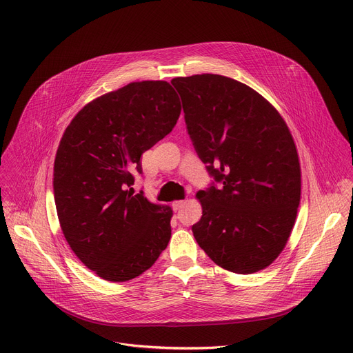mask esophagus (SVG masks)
<instances>
[{
	"label": "esophagus",
	"instance_id": "esophagus-1",
	"mask_svg": "<svg viewBox=\"0 0 353 353\" xmlns=\"http://www.w3.org/2000/svg\"><path fill=\"white\" fill-rule=\"evenodd\" d=\"M173 209L177 212V210H180L183 206H184V201L183 200H176V201H173Z\"/></svg>",
	"mask_w": 353,
	"mask_h": 353
}]
</instances>
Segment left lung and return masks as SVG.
Returning a JSON list of instances; mask_svg holds the SVG:
<instances>
[{"label":"left lung","instance_id":"1","mask_svg":"<svg viewBox=\"0 0 353 353\" xmlns=\"http://www.w3.org/2000/svg\"><path fill=\"white\" fill-rule=\"evenodd\" d=\"M194 148L221 188L200 190L193 236L229 272L266 269L285 249L301 201V163L283 117L249 85L219 74L176 77Z\"/></svg>","mask_w":353,"mask_h":353}]
</instances>
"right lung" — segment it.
<instances>
[{
	"mask_svg": "<svg viewBox=\"0 0 353 353\" xmlns=\"http://www.w3.org/2000/svg\"><path fill=\"white\" fill-rule=\"evenodd\" d=\"M181 104L167 81H134L85 104L54 160V200L76 256L101 279L125 282L167 248L173 210L130 188L141 154L169 134Z\"/></svg>",
	"mask_w": 353,
	"mask_h": 353,
	"instance_id": "1",
	"label": "right lung"
}]
</instances>
